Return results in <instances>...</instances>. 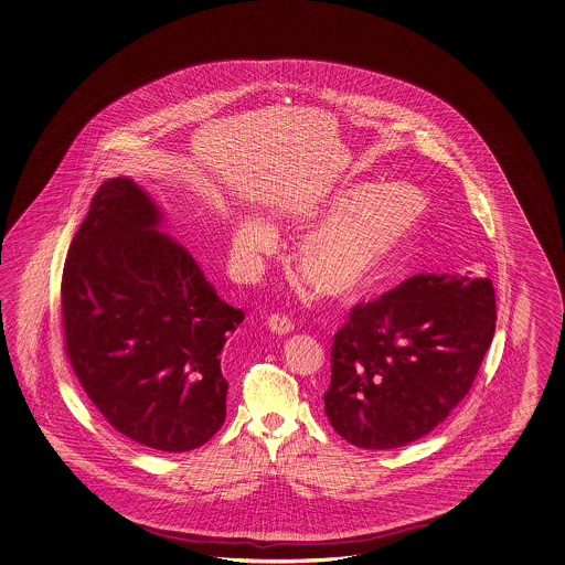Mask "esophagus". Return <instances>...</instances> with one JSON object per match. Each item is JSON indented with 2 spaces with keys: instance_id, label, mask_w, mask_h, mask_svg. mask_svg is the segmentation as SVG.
Here are the masks:
<instances>
[{
  "instance_id": "1",
  "label": "esophagus",
  "mask_w": 565,
  "mask_h": 565,
  "mask_svg": "<svg viewBox=\"0 0 565 565\" xmlns=\"http://www.w3.org/2000/svg\"><path fill=\"white\" fill-rule=\"evenodd\" d=\"M267 324H269V329L276 332V334H288L289 331H294V322H291V318L286 317V315H281V312H277L274 317H269Z\"/></svg>"
}]
</instances>
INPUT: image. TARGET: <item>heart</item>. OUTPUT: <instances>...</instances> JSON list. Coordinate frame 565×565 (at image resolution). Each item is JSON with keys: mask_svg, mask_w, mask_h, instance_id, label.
<instances>
[{"mask_svg": "<svg viewBox=\"0 0 565 565\" xmlns=\"http://www.w3.org/2000/svg\"><path fill=\"white\" fill-rule=\"evenodd\" d=\"M427 212L420 190L406 183H351L296 210L300 226L317 224L298 247L302 276L322 294L347 296L363 288ZM276 247L267 222L245 216L236 224L234 248L257 262Z\"/></svg>", "mask_w": 565, "mask_h": 565, "instance_id": "obj_1", "label": "heart"}]
</instances>
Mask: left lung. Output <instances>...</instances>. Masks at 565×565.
Returning <instances> with one entry per match:
<instances>
[{"label": "left lung", "mask_w": 565, "mask_h": 565, "mask_svg": "<svg viewBox=\"0 0 565 565\" xmlns=\"http://www.w3.org/2000/svg\"><path fill=\"white\" fill-rule=\"evenodd\" d=\"M494 331L488 277L418 274L355 303L332 343V428L363 449L425 437L466 398Z\"/></svg>", "instance_id": "8db88e82"}]
</instances>
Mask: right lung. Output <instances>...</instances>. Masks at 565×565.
I'll return each instance as SVG.
<instances>
[{"label":"right lung","instance_id":"add662e5","mask_svg":"<svg viewBox=\"0 0 565 565\" xmlns=\"http://www.w3.org/2000/svg\"><path fill=\"white\" fill-rule=\"evenodd\" d=\"M159 222L135 181H104L65 259L63 331L73 372L111 427L180 454L226 418L222 349L245 315Z\"/></svg>","mask_w":565,"mask_h":565}]
</instances>
